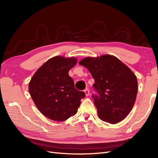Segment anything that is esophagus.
<instances>
[{"label": "esophagus", "instance_id": "34e87169", "mask_svg": "<svg viewBox=\"0 0 158 158\" xmlns=\"http://www.w3.org/2000/svg\"><path fill=\"white\" fill-rule=\"evenodd\" d=\"M84 92H85V95H86V96H88L89 94V89L88 88H86V89L84 90Z\"/></svg>", "mask_w": 158, "mask_h": 158}]
</instances>
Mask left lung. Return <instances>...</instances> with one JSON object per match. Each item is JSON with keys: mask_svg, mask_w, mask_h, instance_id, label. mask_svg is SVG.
Returning <instances> with one entry per match:
<instances>
[{"mask_svg": "<svg viewBox=\"0 0 158 158\" xmlns=\"http://www.w3.org/2000/svg\"><path fill=\"white\" fill-rule=\"evenodd\" d=\"M79 64L89 71L98 95H92L102 121L116 124L131 112L138 92L137 78L128 66L117 57L104 55L93 58L86 57Z\"/></svg>", "mask_w": 158, "mask_h": 158, "instance_id": "obj_1", "label": "left lung"}]
</instances>
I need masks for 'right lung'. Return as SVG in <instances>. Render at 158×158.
Instances as JSON below:
<instances>
[{
	"mask_svg": "<svg viewBox=\"0 0 158 158\" xmlns=\"http://www.w3.org/2000/svg\"><path fill=\"white\" fill-rule=\"evenodd\" d=\"M74 57L56 56L50 59L38 69L29 84V92L33 102L46 117L64 121L78 111L81 99L85 94L74 87L69 75L76 65Z\"/></svg>",
	"mask_w": 158,
	"mask_h": 158,
	"instance_id": "obj_1",
	"label": "right lung"
}]
</instances>
